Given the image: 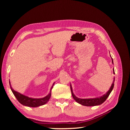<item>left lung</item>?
<instances>
[{"label": "left lung", "instance_id": "left-lung-1", "mask_svg": "<svg viewBox=\"0 0 130 130\" xmlns=\"http://www.w3.org/2000/svg\"><path fill=\"white\" fill-rule=\"evenodd\" d=\"M112 63H113V60L112 58ZM113 73L115 74V70H114L113 69ZM114 82H115V78H114V81L113 82V83L112 84L111 87H110L108 91L107 92V93L105 94V95H104L103 96L100 97V98H94V99H80V98H77L76 96H75L73 92V90L72 86L70 85V89H71V92L73 98L74 99V100H75L77 103H79L80 104L84 105V106H96V105H101V104H103L104 102L107 99V98L109 96V95L112 92V90L113 88L114 87Z\"/></svg>", "mask_w": 130, "mask_h": 130}]
</instances>
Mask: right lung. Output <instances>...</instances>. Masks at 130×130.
Segmentation results:
<instances>
[{
	"instance_id": "add662e5",
	"label": "right lung",
	"mask_w": 130,
	"mask_h": 130,
	"mask_svg": "<svg viewBox=\"0 0 130 130\" xmlns=\"http://www.w3.org/2000/svg\"><path fill=\"white\" fill-rule=\"evenodd\" d=\"M10 88L12 90V92L13 93L14 95L17 98V100L23 105H24L26 106H29V107H36L40 106L41 105H44L46 104L47 102L48 101L51 96V93H50L46 96L41 98V99H34V98H29L28 96H25L23 94L19 93L16 91L14 90L11 87L10 85V82L9 81ZM54 84H53L54 85ZM53 87V86L51 88L50 92L52 91V89Z\"/></svg>"
}]
</instances>
